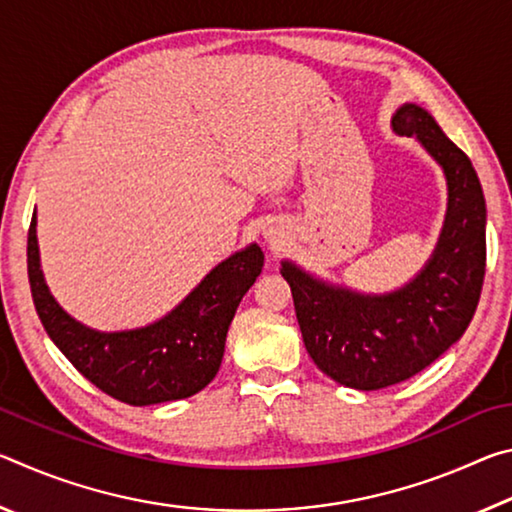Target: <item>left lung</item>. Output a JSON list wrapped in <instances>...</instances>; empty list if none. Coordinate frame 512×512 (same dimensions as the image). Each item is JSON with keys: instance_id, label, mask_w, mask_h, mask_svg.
I'll use <instances>...</instances> for the list:
<instances>
[{"instance_id": "obj_1", "label": "left lung", "mask_w": 512, "mask_h": 512, "mask_svg": "<svg viewBox=\"0 0 512 512\" xmlns=\"http://www.w3.org/2000/svg\"><path fill=\"white\" fill-rule=\"evenodd\" d=\"M393 128L418 137L447 176V219L429 264L386 296L334 289L282 264L309 357L327 377L357 391L400 384L461 339L485 275V198L470 158L415 103L395 112Z\"/></svg>"}]
</instances>
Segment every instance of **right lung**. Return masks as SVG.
<instances>
[{
	"mask_svg": "<svg viewBox=\"0 0 512 512\" xmlns=\"http://www.w3.org/2000/svg\"><path fill=\"white\" fill-rule=\"evenodd\" d=\"M31 296L49 339L94 386L119 402L149 406L185 400L221 368L225 334L244 293L262 273L257 244L225 259L158 323L131 332H97L60 309L40 271L36 214L29 225Z\"/></svg>",
	"mask_w": 512,
	"mask_h": 512,
	"instance_id": "add662e5",
	"label": "right lung"
}]
</instances>
